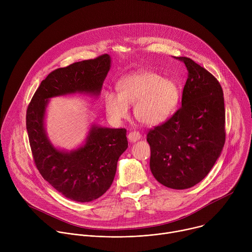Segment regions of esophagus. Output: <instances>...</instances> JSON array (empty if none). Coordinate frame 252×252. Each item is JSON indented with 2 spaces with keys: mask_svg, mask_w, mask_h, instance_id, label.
<instances>
[{
  "mask_svg": "<svg viewBox=\"0 0 252 252\" xmlns=\"http://www.w3.org/2000/svg\"><path fill=\"white\" fill-rule=\"evenodd\" d=\"M141 135L138 131H130L128 134H127V138L130 142H135L137 141L138 139H140Z\"/></svg>",
  "mask_w": 252,
  "mask_h": 252,
  "instance_id": "1",
  "label": "esophagus"
}]
</instances>
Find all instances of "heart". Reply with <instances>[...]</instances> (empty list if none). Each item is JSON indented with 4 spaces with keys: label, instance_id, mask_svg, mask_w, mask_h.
Masks as SVG:
<instances>
[{
    "label": "heart",
    "instance_id": "b5f03b06",
    "mask_svg": "<svg viewBox=\"0 0 252 252\" xmlns=\"http://www.w3.org/2000/svg\"><path fill=\"white\" fill-rule=\"evenodd\" d=\"M119 93H104L105 111L114 121L128 116L129 104L133 105L135 119L148 126L164 122L176 109L181 90L176 81L161 78L149 70H140L121 79Z\"/></svg>",
    "mask_w": 252,
    "mask_h": 252
}]
</instances>
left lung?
Instances as JSON below:
<instances>
[{
  "mask_svg": "<svg viewBox=\"0 0 252 252\" xmlns=\"http://www.w3.org/2000/svg\"><path fill=\"white\" fill-rule=\"evenodd\" d=\"M189 76L182 106L151 129L150 167L157 181L173 189H189L208 174L225 142V110L220 84L189 58L179 57Z\"/></svg>",
  "mask_w": 252,
  "mask_h": 252,
  "instance_id": "1",
  "label": "left lung"
}]
</instances>
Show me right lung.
Here are the masks:
<instances>
[{
  "label": "right lung",
  "mask_w": 252,
  "mask_h": 252,
  "mask_svg": "<svg viewBox=\"0 0 252 252\" xmlns=\"http://www.w3.org/2000/svg\"><path fill=\"white\" fill-rule=\"evenodd\" d=\"M110 68L107 54L57 68L42 81L27 110L26 125L35 166L56 190L78 202L93 201L111 188L118 160L127 149L126 129L93 125L84 146L62 151L47 136L46 109L49 98L55 96L76 93L97 96Z\"/></svg>",
  "instance_id": "obj_1"
}]
</instances>
